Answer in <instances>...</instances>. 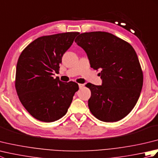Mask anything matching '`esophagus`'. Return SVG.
Returning a JSON list of instances; mask_svg holds the SVG:
<instances>
[{"mask_svg": "<svg viewBox=\"0 0 158 158\" xmlns=\"http://www.w3.org/2000/svg\"><path fill=\"white\" fill-rule=\"evenodd\" d=\"M83 86H84V85H83V84H81V83H79V87L80 89L82 88Z\"/></svg>", "mask_w": 158, "mask_h": 158, "instance_id": "1", "label": "esophagus"}]
</instances>
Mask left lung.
I'll use <instances>...</instances> for the list:
<instances>
[{
    "mask_svg": "<svg viewBox=\"0 0 158 158\" xmlns=\"http://www.w3.org/2000/svg\"><path fill=\"white\" fill-rule=\"evenodd\" d=\"M75 41L84 49L90 66L101 70L102 85H86L91 90L90 111L102 122L123 119L136 105L143 87V71L135 49L106 32L81 33Z\"/></svg>",
    "mask_w": 158,
    "mask_h": 158,
    "instance_id": "1",
    "label": "left lung"
}]
</instances>
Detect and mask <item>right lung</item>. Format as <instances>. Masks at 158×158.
Wrapping results in <instances>:
<instances>
[{
	"label": "right lung",
	"mask_w": 158,
	"mask_h": 158,
	"mask_svg": "<svg viewBox=\"0 0 158 158\" xmlns=\"http://www.w3.org/2000/svg\"><path fill=\"white\" fill-rule=\"evenodd\" d=\"M79 32L60 33L35 39L20 54L16 67L15 89L20 102L35 119L52 122L66 113L77 83H64L58 73L62 58Z\"/></svg>",
	"instance_id": "add662e5"
}]
</instances>
